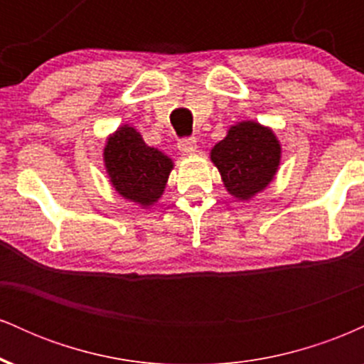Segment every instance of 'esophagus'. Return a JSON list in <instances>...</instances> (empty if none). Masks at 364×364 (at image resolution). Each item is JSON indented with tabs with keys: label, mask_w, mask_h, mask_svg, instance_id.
Listing matches in <instances>:
<instances>
[{
	"label": "esophagus",
	"mask_w": 364,
	"mask_h": 364,
	"mask_svg": "<svg viewBox=\"0 0 364 364\" xmlns=\"http://www.w3.org/2000/svg\"><path fill=\"white\" fill-rule=\"evenodd\" d=\"M178 149H179V152L183 154V156H191V154L196 152V139L191 136V139L179 140Z\"/></svg>",
	"instance_id": "obj_1"
}]
</instances>
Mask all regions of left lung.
<instances>
[{
  "mask_svg": "<svg viewBox=\"0 0 364 364\" xmlns=\"http://www.w3.org/2000/svg\"><path fill=\"white\" fill-rule=\"evenodd\" d=\"M281 141L272 128L257 121H241L228 129L210 150L225 190L237 200H252L270 185L281 166Z\"/></svg>",
  "mask_w": 364,
  "mask_h": 364,
  "instance_id": "8db88e82",
  "label": "left lung"
}]
</instances>
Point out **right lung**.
<instances>
[{"mask_svg":"<svg viewBox=\"0 0 364 364\" xmlns=\"http://www.w3.org/2000/svg\"><path fill=\"white\" fill-rule=\"evenodd\" d=\"M102 156L111 186L141 208H149L161 198L174 168L173 159L149 147L129 124L107 136Z\"/></svg>","mask_w":364,"mask_h":364,"instance_id":"add662e5","label":"right lung"}]
</instances>
